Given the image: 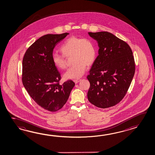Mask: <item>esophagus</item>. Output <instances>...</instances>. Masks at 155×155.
I'll list each match as a JSON object with an SVG mask.
<instances>
[{
  "mask_svg": "<svg viewBox=\"0 0 155 155\" xmlns=\"http://www.w3.org/2000/svg\"><path fill=\"white\" fill-rule=\"evenodd\" d=\"M73 81H74V82L76 84H77V83H78L79 82L81 81V79H75V80H74Z\"/></svg>",
  "mask_w": 155,
  "mask_h": 155,
  "instance_id": "34e87169",
  "label": "esophagus"
}]
</instances>
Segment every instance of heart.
Instances as JSON below:
<instances>
[{
	"label": "heart",
	"mask_w": 155,
	"mask_h": 155,
	"mask_svg": "<svg viewBox=\"0 0 155 155\" xmlns=\"http://www.w3.org/2000/svg\"><path fill=\"white\" fill-rule=\"evenodd\" d=\"M63 55L57 53L52 54L54 65L59 70L67 67L65 57L72 55L73 65L65 73L66 79H77L84 74L87 65L90 66L94 62L97 57V48L94 41L89 38H81L75 36L67 38L61 46Z\"/></svg>",
	"instance_id": "obj_1"
}]
</instances>
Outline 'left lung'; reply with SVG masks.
<instances>
[{
  "label": "left lung",
  "mask_w": 155,
  "mask_h": 155,
  "mask_svg": "<svg viewBox=\"0 0 155 155\" xmlns=\"http://www.w3.org/2000/svg\"><path fill=\"white\" fill-rule=\"evenodd\" d=\"M97 41L98 56L87 79V94L92 104L101 108L113 107L127 94L135 71L133 51L126 42L107 31L88 32Z\"/></svg>",
  "instance_id": "obj_1"
}]
</instances>
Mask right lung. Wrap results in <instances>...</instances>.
I'll list each match as a JSON object with an SVG mask.
<instances>
[{
    "instance_id": "obj_1",
    "label": "right lung",
    "mask_w": 155,
    "mask_h": 155,
    "mask_svg": "<svg viewBox=\"0 0 155 155\" xmlns=\"http://www.w3.org/2000/svg\"><path fill=\"white\" fill-rule=\"evenodd\" d=\"M68 33L47 34L28 48L22 60V82L32 99L45 110L54 112L66 103L75 83L60 84V73L54 65V48Z\"/></svg>"
}]
</instances>
